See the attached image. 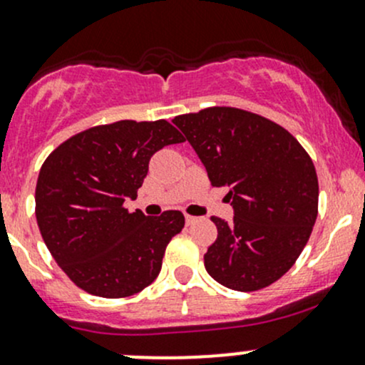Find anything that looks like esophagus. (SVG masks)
<instances>
[{
	"label": "esophagus",
	"mask_w": 365,
	"mask_h": 365,
	"mask_svg": "<svg viewBox=\"0 0 365 365\" xmlns=\"http://www.w3.org/2000/svg\"><path fill=\"white\" fill-rule=\"evenodd\" d=\"M196 217H192V215H185V222H187V226H190V224H194L196 222Z\"/></svg>",
	"instance_id": "1"
}]
</instances>
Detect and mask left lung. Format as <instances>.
<instances>
[{
  "mask_svg": "<svg viewBox=\"0 0 365 365\" xmlns=\"http://www.w3.org/2000/svg\"><path fill=\"white\" fill-rule=\"evenodd\" d=\"M173 123L233 206L230 222L212 217L217 240L206 272L235 292L267 288L295 264L318 217L311 157L281 125L244 109L208 108Z\"/></svg>",
  "mask_w": 365,
  "mask_h": 365,
  "instance_id": "obj_1",
  "label": "left lung"
}]
</instances>
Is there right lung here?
I'll return each mask as SVG.
<instances>
[{"label": "right lung", "mask_w": 365, "mask_h": 365, "mask_svg": "<svg viewBox=\"0 0 365 365\" xmlns=\"http://www.w3.org/2000/svg\"><path fill=\"white\" fill-rule=\"evenodd\" d=\"M183 141L165 120H121L76 134L47 157L36 180V222L73 284L121 298L155 281L185 217L178 210L128 213L123 203L138 197L153 153Z\"/></svg>", "instance_id": "obj_1"}]
</instances>
